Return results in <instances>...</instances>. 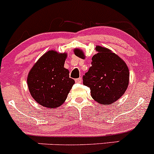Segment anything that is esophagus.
<instances>
[{"instance_id": "esophagus-1", "label": "esophagus", "mask_w": 154, "mask_h": 154, "mask_svg": "<svg viewBox=\"0 0 154 154\" xmlns=\"http://www.w3.org/2000/svg\"><path fill=\"white\" fill-rule=\"evenodd\" d=\"M75 82H76V83H82V78H81V77H79V78L76 79Z\"/></svg>"}]
</instances>
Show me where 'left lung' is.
Here are the masks:
<instances>
[{"label":"left lung","mask_w":154,"mask_h":154,"mask_svg":"<svg viewBox=\"0 0 154 154\" xmlns=\"http://www.w3.org/2000/svg\"><path fill=\"white\" fill-rule=\"evenodd\" d=\"M97 54L91 58V66L83 75V85L91 90L93 99L99 103L112 104L125 92L129 83V69L119 56L107 48L97 46ZM74 54L84 58L80 50Z\"/></svg>","instance_id":"8db88e82"}]
</instances>
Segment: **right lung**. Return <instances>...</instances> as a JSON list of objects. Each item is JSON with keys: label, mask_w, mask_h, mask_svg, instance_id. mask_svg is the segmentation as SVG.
Wrapping results in <instances>:
<instances>
[{"label": "right lung", "mask_w": 154, "mask_h": 154, "mask_svg": "<svg viewBox=\"0 0 154 154\" xmlns=\"http://www.w3.org/2000/svg\"><path fill=\"white\" fill-rule=\"evenodd\" d=\"M66 54L54 51L45 53L29 71L27 85L34 100L42 106L57 108L66 100L74 84L64 68Z\"/></svg>", "instance_id": "right-lung-1"}]
</instances>
